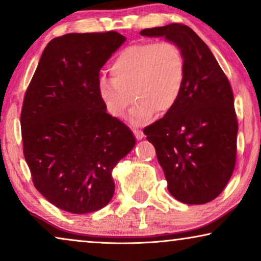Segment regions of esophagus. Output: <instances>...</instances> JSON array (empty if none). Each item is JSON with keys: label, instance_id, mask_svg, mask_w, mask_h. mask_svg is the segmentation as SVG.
<instances>
[{"label": "esophagus", "instance_id": "esophagus-1", "mask_svg": "<svg viewBox=\"0 0 261 261\" xmlns=\"http://www.w3.org/2000/svg\"><path fill=\"white\" fill-rule=\"evenodd\" d=\"M133 133L138 140H141V139L144 138V133H142V130H140V129H133Z\"/></svg>", "mask_w": 261, "mask_h": 261}]
</instances>
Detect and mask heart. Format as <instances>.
I'll use <instances>...</instances> for the list:
<instances>
[{"label":"heart","mask_w":261,"mask_h":261,"mask_svg":"<svg viewBox=\"0 0 261 261\" xmlns=\"http://www.w3.org/2000/svg\"><path fill=\"white\" fill-rule=\"evenodd\" d=\"M109 72L112 80L97 82L98 98L107 113L123 119L134 98L129 120L142 124L155 113L165 115L176 107L185 83V60L173 42H140L117 53Z\"/></svg>","instance_id":"1"}]
</instances>
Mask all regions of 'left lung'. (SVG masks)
Wrapping results in <instances>:
<instances>
[{"label":"left lung","instance_id":"obj_1","mask_svg":"<svg viewBox=\"0 0 261 261\" xmlns=\"http://www.w3.org/2000/svg\"><path fill=\"white\" fill-rule=\"evenodd\" d=\"M180 48L185 83L174 108L146 127L167 180V190L185 204L215 199L229 181L237 159L238 121L229 81L205 42L180 23L142 30Z\"/></svg>","mask_w":261,"mask_h":261}]
</instances>
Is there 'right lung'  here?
Returning a JSON list of instances; mask_svg holds the SVG:
<instances>
[{"label": "right lung", "instance_id": "add662e5", "mask_svg": "<svg viewBox=\"0 0 261 261\" xmlns=\"http://www.w3.org/2000/svg\"><path fill=\"white\" fill-rule=\"evenodd\" d=\"M126 38L117 32L52 39L24 95L23 154L34 187L72 214L102 209L115 191L113 170L135 146L132 130L99 101V71Z\"/></svg>", "mask_w": 261, "mask_h": 261}]
</instances>
